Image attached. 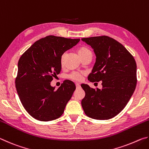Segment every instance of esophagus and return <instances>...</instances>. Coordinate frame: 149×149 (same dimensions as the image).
Returning <instances> with one entry per match:
<instances>
[{"label":"esophagus","mask_w":149,"mask_h":149,"mask_svg":"<svg viewBox=\"0 0 149 149\" xmlns=\"http://www.w3.org/2000/svg\"><path fill=\"white\" fill-rule=\"evenodd\" d=\"M75 86H76V89H79L80 88V85L79 84H76Z\"/></svg>","instance_id":"1"}]
</instances>
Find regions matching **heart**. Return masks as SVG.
I'll return each mask as SVG.
<instances>
[{"mask_svg": "<svg viewBox=\"0 0 149 149\" xmlns=\"http://www.w3.org/2000/svg\"><path fill=\"white\" fill-rule=\"evenodd\" d=\"M77 53L81 59L83 58L85 56H87V55L92 54L91 51L89 48L85 46L80 47L79 49H77ZM60 63H61L62 65L64 64V56H62L61 60H60ZM82 75L83 74H81V73L73 72L71 74H70L68 75V77L71 79L77 81H81L82 79Z\"/></svg>", "mask_w": 149, "mask_h": 149, "instance_id": "b5f03b06", "label": "heart"}]
</instances>
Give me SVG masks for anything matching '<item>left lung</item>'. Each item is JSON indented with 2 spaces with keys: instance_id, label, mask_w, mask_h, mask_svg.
I'll return each mask as SVG.
<instances>
[{
  "instance_id": "left-lung-1",
  "label": "left lung",
  "mask_w": 149,
  "mask_h": 149,
  "mask_svg": "<svg viewBox=\"0 0 149 149\" xmlns=\"http://www.w3.org/2000/svg\"><path fill=\"white\" fill-rule=\"evenodd\" d=\"M81 40L92 47L96 56L88 79L102 81V89H95L87 84L81 85L85 92L82 108L93 119H110L125 108L135 89V60L122 44L111 37L104 35Z\"/></svg>"
}]
</instances>
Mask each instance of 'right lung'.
<instances>
[{"label": "right lung", "mask_w": 149, "mask_h": 149, "mask_svg": "<svg viewBox=\"0 0 149 149\" xmlns=\"http://www.w3.org/2000/svg\"><path fill=\"white\" fill-rule=\"evenodd\" d=\"M79 41L49 35L34 42L20 57L16 91L23 107L35 119L48 122L62 115L75 85L65 80L55 90L50 82L61 71L62 54Z\"/></svg>", "instance_id": "add662e5"}]
</instances>
